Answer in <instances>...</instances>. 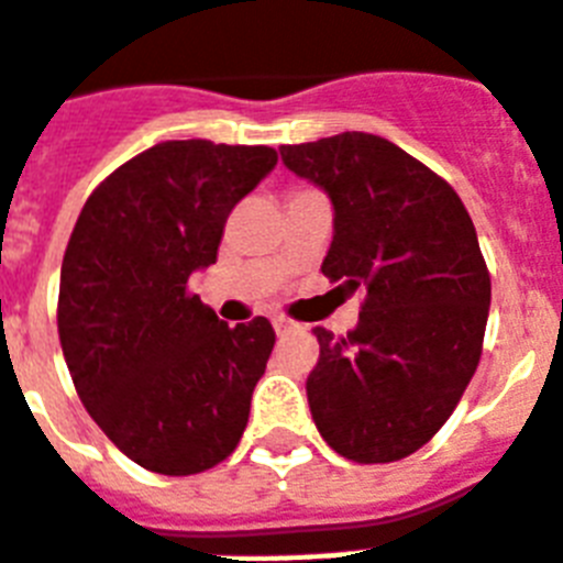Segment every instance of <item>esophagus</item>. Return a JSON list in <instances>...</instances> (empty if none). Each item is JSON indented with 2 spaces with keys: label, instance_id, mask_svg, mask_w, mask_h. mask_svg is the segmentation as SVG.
<instances>
[{
  "label": "esophagus",
  "instance_id": "esophagus-1",
  "mask_svg": "<svg viewBox=\"0 0 563 563\" xmlns=\"http://www.w3.org/2000/svg\"><path fill=\"white\" fill-rule=\"evenodd\" d=\"M272 324L274 330H277V336H286V333H298V330H303V324L286 319V316H274Z\"/></svg>",
  "mask_w": 563,
  "mask_h": 563
}]
</instances>
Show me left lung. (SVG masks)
Returning a JSON list of instances; mask_svg holds the SVG:
<instances>
[{
	"label": "left lung",
	"instance_id": "left-lung-1",
	"mask_svg": "<svg viewBox=\"0 0 563 563\" xmlns=\"http://www.w3.org/2000/svg\"><path fill=\"white\" fill-rule=\"evenodd\" d=\"M280 156L333 206L324 277L366 291L349 336L316 328L312 422L349 461H401L443 428L482 360L490 274L472 218L445 179L380 135L283 144Z\"/></svg>",
	"mask_w": 563,
	"mask_h": 563
}]
</instances>
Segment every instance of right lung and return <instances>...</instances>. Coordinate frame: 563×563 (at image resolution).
<instances>
[{
  "instance_id": "obj_1",
  "label": "right lung",
  "mask_w": 563,
  "mask_h": 563,
  "mask_svg": "<svg viewBox=\"0 0 563 563\" xmlns=\"http://www.w3.org/2000/svg\"><path fill=\"white\" fill-rule=\"evenodd\" d=\"M274 165L272 147L162 141L81 206L62 263V351L85 410L144 470L195 475L242 440L272 321L230 328L188 280Z\"/></svg>"
}]
</instances>
